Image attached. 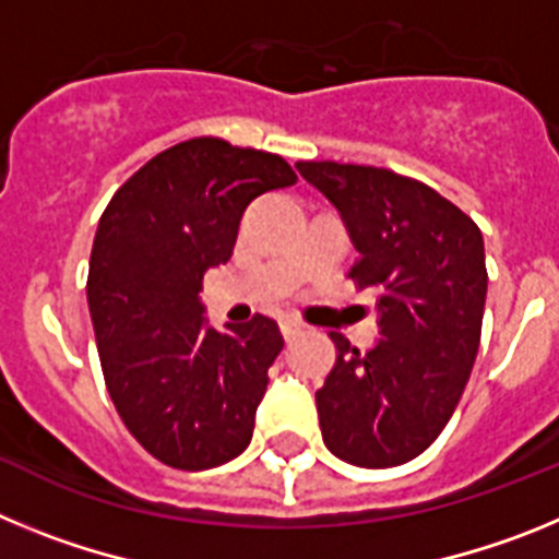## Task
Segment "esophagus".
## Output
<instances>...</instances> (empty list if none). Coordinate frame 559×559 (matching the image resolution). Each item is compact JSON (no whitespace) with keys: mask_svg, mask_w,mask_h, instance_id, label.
<instances>
[{"mask_svg":"<svg viewBox=\"0 0 559 559\" xmlns=\"http://www.w3.org/2000/svg\"><path fill=\"white\" fill-rule=\"evenodd\" d=\"M280 330H283L285 341H294L296 335L302 333V324L294 322V319H283V322H280Z\"/></svg>","mask_w":559,"mask_h":559,"instance_id":"esophagus-1","label":"esophagus"}]
</instances>
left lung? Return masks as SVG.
Returning <instances> with one entry per match:
<instances>
[{
	"label": "left lung",
	"mask_w": 559,
	"mask_h": 559,
	"mask_svg": "<svg viewBox=\"0 0 559 559\" xmlns=\"http://www.w3.org/2000/svg\"><path fill=\"white\" fill-rule=\"evenodd\" d=\"M341 212L358 260L349 280L378 296L380 338L360 353L341 333L316 392L330 453L397 467L431 445L459 406L481 341L484 240L456 204L386 167L296 162Z\"/></svg>",
	"instance_id": "left-lung-1"
}]
</instances>
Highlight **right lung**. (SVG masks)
I'll list each match as a JSON object with an SVG mask.
<instances>
[{
    "label": "right lung",
    "instance_id": "add662e5",
    "mask_svg": "<svg viewBox=\"0 0 559 559\" xmlns=\"http://www.w3.org/2000/svg\"><path fill=\"white\" fill-rule=\"evenodd\" d=\"M290 185L283 156L195 136L156 153L103 210L86 280L103 378L133 439L176 471L249 448L285 341L260 313L204 328L199 290L231 257L246 206Z\"/></svg>",
    "mask_w": 559,
    "mask_h": 559
}]
</instances>
